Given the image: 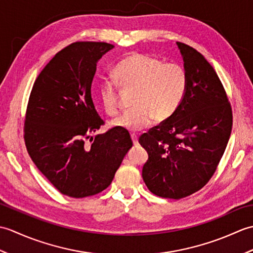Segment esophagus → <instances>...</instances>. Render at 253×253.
<instances>
[{
  "instance_id": "obj_1",
  "label": "esophagus",
  "mask_w": 253,
  "mask_h": 253,
  "mask_svg": "<svg viewBox=\"0 0 253 253\" xmlns=\"http://www.w3.org/2000/svg\"><path fill=\"white\" fill-rule=\"evenodd\" d=\"M131 140H132V143L135 144V146H137V144H138V137L136 135H131Z\"/></svg>"
}]
</instances>
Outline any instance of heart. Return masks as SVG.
Listing matches in <instances>:
<instances>
[{
    "instance_id": "1",
    "label": "heart",
    "mask_w": 253,
    "mask_h": 253,
    "mask_svg": "<svg viewBox=\"0 0 253 253\" xmlns=\"http://www.w3.org/2000/svg\"><path fill=\"white\" fill-rule=\"evenodd\" d=\"M115 76L125 91H135L132 106L112 122V126L131 132L157 122L168 121L175 114L188 88L187 69L179 63H163L158 57L131 53L117 64ZM104 111L111 116L120 112L117 84L106 80L100 87Z\"/></svg>"
}]
</instances>
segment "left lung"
<instances>
[{"instance_id": "8db88e82", "label": "left lung", "mask_w": 253, "mask_h": 253, "mask_svg": "<svg viewBox=\"0 0 253 253\" xmlns=\"http://www.w3.org/2000/svg\"><path fill=\"white\" fill-rule=\"evenodd\" d=\"M188 88L175 114L139 138L149 159L142 178L155 196L186 198L208 184L221 161L233 127L226 91L204 56L177 42Z\"/></svg>"}]
</instances>
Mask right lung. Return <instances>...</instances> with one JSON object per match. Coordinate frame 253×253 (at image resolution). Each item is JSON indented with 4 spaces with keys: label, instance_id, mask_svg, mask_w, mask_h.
Masks as SVG:
<instances>
[{
    "label": "right lung",
    "instance_id": "obj_1",
    "mask_svg": "<svg viewBox=\"0 0 253 253\" xmlns=\"http://www.w3.org/2000/svg\"><path fill=\"white\" fill-rule=\"evenodd\" d=\"M113 47L90 41L67 45L42 69L30 92L24 125L27 151L47 180L72 198L106 189L132 147L129 133L115 127L91 137L104 125L91 84L96 63Z\"/></svg>",
    "mask_w": 253,
    "mask_h": 253
}]
</instances>
